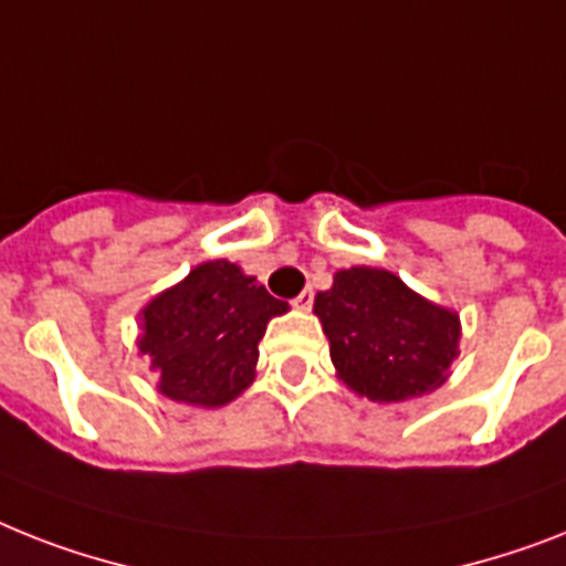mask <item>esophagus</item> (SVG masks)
Here are the masks:
<instances>
[{
    "mask_svg": "<svg viewBox=\"0 0 566 566\" xmlns=\"http://www.w3.org/2000/svg\"><path fill=\"white\" fill-rule=\"evenodd\" d=\"M311 305H314V291H311V287H305V291L293 298V307H296V311H311Z\"/></svg>",
    "mask_w": 566,
    "mask_h": 566,
    "instance_id": "esophagus-1",
    "label": "esophagus"
}]
</instances>
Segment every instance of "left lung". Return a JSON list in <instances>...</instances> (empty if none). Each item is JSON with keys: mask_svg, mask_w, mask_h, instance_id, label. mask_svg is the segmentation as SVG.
<instances>
[{"mask_svg": "<svg viewBox=\"0 0 566 566\" xmlns=\"http://www.w3.org/2000/svg\"><path fill=\"white\" fill-rule=\"evenodd\" d=\"M314 314L328 337L337 378L360 398L398 403L436 392L459 355L457 311L436 305L380 268L334 273Z\"/></svg>", "mask_w": 566, "mask_h": 566, "instance_id": "1", "label": "left lung"}]
</instances>
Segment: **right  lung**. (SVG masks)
Segmentation results:
<instances>
[{"label":"right lung","instance_id":"add662e5","mask_svg":"<svg viewBox=\"0 0 566 566\" xmlns=\"http://www.w3.org/2000/svg\"><path fill=\"white\" fill-rule=\"evenodd\" d=\"M287 311L232 261H203L142 307L136 348L159 395L218 410L252 387L268 323Z\"/></svg>","mask_w":566,"mask_h":566}]
</instances>
